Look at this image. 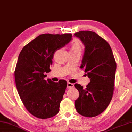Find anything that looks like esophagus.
<instances>
[{"label": "esophagus", "instance_id": "34e87169", "mask_svg": "<svg viewBox=\"0 0 132 132\" xmlns=\"http://www.w3.org/2000/svg\"><path fill=\"white\" fill-rule=\"evenodd\" d=\"M74 87V84L70 83V82H68V85H67V87H68V89H70L72 88V87Z\"/></svg>", "mask_w": 132, "mask_h": 132}]
</instances>
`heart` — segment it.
<instances>
[{
	"mask_svg": "<svg viewBox=\"0 0 132 132\" xmlns=\"http://www.w3.org/2000/svg\"><path fill=\"white\" fill-rule=\"evenodd\" d=\"M71 50H81V44L79 43L78 41H76V42H74L71 45Z\"/></svg>",
	"mask_w": 132,
	"mask_h": 132,
	"instance_id": "obj_1",
	"label": "heart"
}]
</instances>
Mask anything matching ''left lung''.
Instances as JSON below:
<instances>
[{
  "mask_svg": "<svg viewBox=\"0 0 132 132\" xmlns=\"http://www.w3.org/2000/svg\"><path fill=\"white\" fill-rule=\"evenodd\" d=\"M74 35L85 46L81 68L84 69L90 81L85 89L78 84L74 85L79 93L75 106L79 114L93 117L104 112L112 100L116 62L109 44L97 34L81 31Z\"/></svg>",
  "mask_w": 132,
  "mask_h": 132,
  "instance_id": "left-lung-1",
  "label": "left lung"
}]
</instances>
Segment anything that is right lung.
I'll list each match as a JSON object with an SVG mask.
<instances>
[{
	"mask_svg": "<svg viewBox=\"0 0 132 132\" xmlns=\"http://www.w3.org/2000/svg\"><path fill=\"white\" fill-rule=\"evenodd\" d=\"M71 34H43L24 46L14 71L18 94L32 116L47 119L57 114L67 86L64 79L58 82L45 79L50 71L54 54L72 38Z\"/></svg>",
	"mask_w": 132,
	"mask_h": 132,
	"instance_id": "right-lung-1",
	"label": "right lung"
}]
</instances>
